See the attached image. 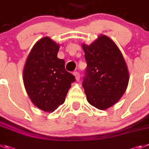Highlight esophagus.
<instances>
[{
    "instance_id": "obj_1",
    "label": "esophagus",
    "mask_w": 149,
    "mask_h": 149,
    "mask_svg": "<svg viewBox=\"0 0 149 149\" xmlns=\"http://www.w3.org/2000/svg\"><path fill=\"white\" fill-rule=\"evenodd\" d=\"M74 77H75L76 81H79V80H80V74H79V73H78V72H74Z\"/></svg>"
}]
</instances>
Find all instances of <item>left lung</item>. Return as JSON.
Returning <instances> with one entry per match:
<instances>
[{
	"instance_id": "1",
	"label": "left lung",
	"mask_w": 149,
	"mask_h": 149,
	"mask_svg": "<svg viewBox=\"0 0 149 149\" xmlns=\"http://www.w3.org/2000/svg\"><path fill=\"white\" fill-rule=\"evenodd\" d=\"M87 62L83 87L89 103L100 110L116 104L129 83L127 65L116 44L105 35L82 44Z\"/></svg>"
}]
</instances>
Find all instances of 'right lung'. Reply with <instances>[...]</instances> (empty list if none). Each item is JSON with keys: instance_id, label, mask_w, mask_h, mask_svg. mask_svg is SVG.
I'll return each mask as SVG.
<instances>
[{"instance_id": "right-lung-1", "label": "right lung", "mask_w": 149, "mask_h": 149, "mask_svg": "<svg viewBox=\"0 0 149 149\" xmlns=\"http://www.w3.org/2000/svg\"><path fill=\"white\" fill-rule=\"evenodd\" d=\"M59 44L49 37L33 46L23 69V83L32 103L44 111L53 112L64 103L75 77L57 57Z\"/></svg>"}]
</instances>
